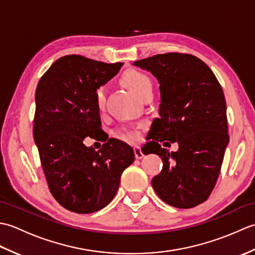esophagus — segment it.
I'll return each mask as SVG.
<instances>
[{
  "label": "esophagus",
  "mask_w": 255,
  "mask_h": 255,
  "mask_svg": "<svg viewBox=\"0 0 255 255\" xmlns=\"http://www.w3.org/2000/svg\"><path fill=\"white\" fill-rule=\"evenodd\" d=\"M133 152H134V156H136V159L140 160V159L143 158V153H142L141 148H140V147H134Z\"/></svg>",
  "instance_id": "1"
}]
</instances>
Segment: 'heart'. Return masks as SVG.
Masks as SVG:
<instances>
[{"label": "heart", "instance_id": "obj_1", "mask_svg": "<svg viewBox=\"0 0 255 255\" xmlns=\"http://www.w3.org/2000/svg\"><path fill=\"white\" fill-rule=\"evenodd\" d=\"M124 80H125V83L127 85V88L130 90L133 94H138L145 84L151 83L150 78L147 74H144L140 71H136V70L129 71L126 75H125ZM105 99H106V88L104 85H101L95 90V103H96L97 108L102 110L103 106H104ZM116 136L119 139L125 140V141L131 142L138 139L139 132L137 130H134V129H130V128H121L116 131Z\"/></svg>", "mask_w": 255, "mask_h": 255}]
</instances>
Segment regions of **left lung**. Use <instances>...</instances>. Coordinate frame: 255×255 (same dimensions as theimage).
Returning a JSON list of instances; mask_svg holds the SVG:
<instances>
[{
	"label": "left lung",
	"instance_id": "8db88e82",
	"mask_svg": "<svg viewBox=\"0 0 255 255\" xmlns=\"http://www.w3.org/2000/svg\"><path fill=\"white\" fill-rule=\"evenodd\" d=\"M132 64L160 84V117L153 119L144 144L147 153L163 162L152 187L173 207H195L213 192L229 143L221 85L207 64L187 53L155 55ZM164 139L179 143L176 153L160 148L158 141Z\"/></svg>",
	"mask_w": 255,
	"mask_h": 255
}]
</instances>
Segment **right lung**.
Returning a JSON list of instances; mask_svg holds the SVG:
<instances>
[{"mask_svg": "<svg viewBox=\"0 0 255 255\" xmlns=\"http://www.w3.org/2000/svg\"><path fill=\"white\" fill-rule=\"evenodd\" d=\"M123 64L64 56L37 85L34 140L41 166L52 196L73 213H95L110 204L122 173L134 161L132 148L121 140L108 139L99 151L83 143L104 134L95 90Z\"/></svg>", "mask_w": 255, "mask_h": 255, "instance_id": "obj_1", "label": "right lung"}]
</instances>
